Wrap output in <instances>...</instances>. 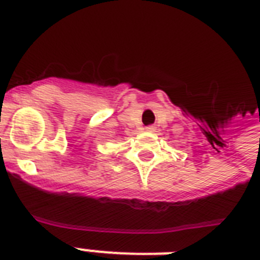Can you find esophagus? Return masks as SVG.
I'll use <instances>...</instances> for the list:
<instances>
[{"label":"esophagus","mask_w":260,"mask_h":260,"mask_svg":"<svg viewBox=\"0 0 260 260\" xmlns=\"http://www.w3.org/2000/svg\"><path fill=\"white\" fill-rule=\"evenodd\" d=\"M144 129L148 131V132H152V131H154L155 128H154V126H152V125H148V126H146V128H144Z\"/></svg>","instance_id":"esophagus-1"}]
</instances>
